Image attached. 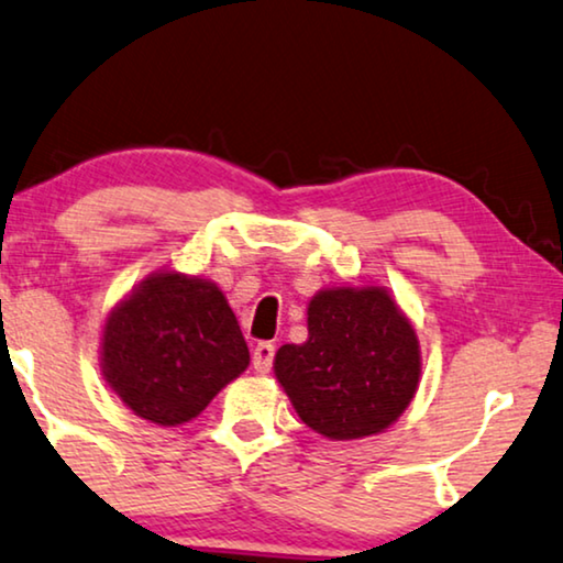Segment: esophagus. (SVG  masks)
Returning a JSON list of instances; mask_svg holds the SVG:
<instances>
[{
	"instance_id": "obj_1",
	"label": "esophagus",
	"mask_w": 563,
	"mask_h": 563,
	"mask_svg": "<svg viewBox=\"0 0 563 563\" xmlns=\"http://www.w3.org/2000/svg\"><path fill=\"white\" fill-rule=\"evenodd\" d=\"M274 353H276V347L272 345V342H258V345L254 347V371L262 373V376L272 371Z\"/></svg>"
}]
</instances>
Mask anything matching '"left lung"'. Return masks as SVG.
Segmentation results:
<instances>
[{"label": "left lung", "instance_id": "1", "mask_svg": "<svg viewBox=\"0 0 563 563\" xmlns=\"http://www.w3.org/2000/svg\"><path fill=\"white\" fill-rule=\"evenodd\" d=\"M274 376L317 434H380L417 396V330L386 287L320 289L307 305V340L276 350Z\"/></svg>", "mask_w": 563, "mask_h": 563}]
</instances>
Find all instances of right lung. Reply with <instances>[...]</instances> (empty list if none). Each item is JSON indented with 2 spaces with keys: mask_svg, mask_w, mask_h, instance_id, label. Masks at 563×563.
Wrapping results in <instances>:
<instances>
[{
  "mask_svg": "<svg viewBox=\"0 0 563 563\" xmlns=\"http://www.w3.org/2000/svg\"><path fill=\"white\" fill-rule=\"evenodd\" d=\"M249 361L225 295L200 276L154 272L103 322V380L129 411L159 427L198 417Z\"/></svg>",
  "mask_w": 563,
  "mask_h": 563,
  "instance_id": "right-lung-1",
  "label": "right lung"
}]
</instances>
